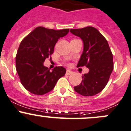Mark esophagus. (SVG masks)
Here are the masks:
<instances>
[{
  "mask_svg": "<svg viewBox=\"0 0 131 131\" xmlns=\"http://www.w3.org/2000/svg\"><path fill=\"white\" fill-rule=\"evenodd\" d=\"M72 73H73V72L71 70H67V72H66V75H69L72 74Z\"/></svg>",
  "mask_w": 131,
  "mask_h": 131,
  "instance_id": "1",
  "label": "esophagus"
}]
</instances>
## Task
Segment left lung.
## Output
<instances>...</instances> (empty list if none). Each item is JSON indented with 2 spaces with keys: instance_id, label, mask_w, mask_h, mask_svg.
<instances>
[{
  "instance_id": "obj_1",
  "label": "left lung",
  "mask_w": 131,
  "mask_h": 131,
  "mask_svg": "<svg viewBox=\"0 0 131 131\" xmlns=\"http://www.w3.org/2000/svg\"><path fill=\"white\" fill-rule=\"evenodd\" d=\"M81 38L83 52L77 67L86 66L89 72L82 75V82L74 90L82 96H91L101 92L107 84L113 70V58L106 39L95 27L70 29Z\"/></svg>"
}]
</instances>
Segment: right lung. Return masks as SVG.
Listing matches in <instances>:
<instances>
[{
	"label": "right lung",
	"mask_w": 131,
	"mask_h": 131,
	"mask_svg": "<svg viewBox=\"0 0 131 131\" xmlns=\"http://www.w3.org/2000/svg\"><path fill=\"white\" fill-rule=\"evenodd\" d=\"M69 29L54 30L38 27L20 43L16 56V69L24 87L35 95H44L53 90L64 75L63 67L50 69L43 65L45 59L54 52V46Z\"/></svg>",
	"instance_id": "obj_1"
}]
</instances>
